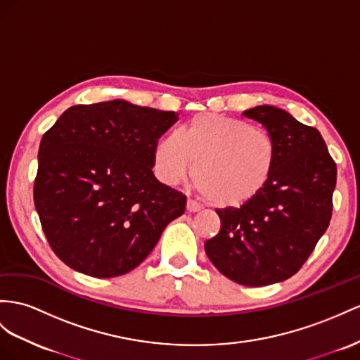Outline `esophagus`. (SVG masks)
<instances>
[{
  "mask_svg": "<svg viewBox=\"0 0 360 360\" xmlns=\"http://www.w3.org/2000/svg\"><path fill=\"white\" fill-rule=\"evenodd\" d=\"M199 210H200V205L198 204L196 200H193V199L187 200V211H188V213H196V211H199Z\"/></svg>",
  "mask_w": 360,
  "mask_h": 360,
  "instance_id": "esophagus-1",
  "label": "esophagus"
}]
</instances>
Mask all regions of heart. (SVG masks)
Here are the masks:
<instances>
[{"label":"heart","instance_id":"heart-1","mask_svg":"<svg viewBox=\"0 0 360 360\" xmlns=\"http://www.w3.org/2000/svg\"><path fill=\"white\" fill-rule=\"evenodd\" d=\"M275 161L276 144L268 131L211 112L191 117L153 150L161 181L178 184L193 169L202 198L216 207H238L255 198L269 182Z\"/></svg>","mask_w":360,"mask_h":360}]
</instances>
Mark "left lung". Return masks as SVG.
I'll list each match as a JSON object with an SVG mask.
<instances>
[{"label":"left lung","instance_id":"left-lung-1","mask_svg":"<svg viewBox=\"0 0 360 360\" xmlns=\"http://www.w3.org/2000/svg\"><path fill=\"white\" fill-rule=\"evenodd\" d=\"M243 115L272 135L275 167L250 202L216 210L220 231L205 252L226 278L259 288L290 278L315 250L331 219L336 164L316 129L285 110L262 105Z\"/></svg>","mask_w":360,"mask_h":360}]
</instances>
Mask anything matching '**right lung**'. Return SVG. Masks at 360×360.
Returning a JSON list of instances; mask_svg holds the SVG:
<instances>
[{
	"label": "right lung",
	"instance_id": "obj_1",
	"mask_svg": "<svg viewBox=\"0 0 360 360\" xmlns=\"http://www.w3.org/2000/svg\"><path fill=\"white\" fill-rule=\"evenodd\" d=\"M173 110L126 100L76 105L44 134L33 198L45 237L71 269L96 278L131 272L187 198L155 178L153 150Z\"/></svg>",
	"mask_w": 360,
	"mask_h": 360
}]
</instances>
